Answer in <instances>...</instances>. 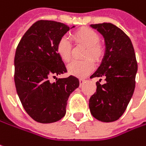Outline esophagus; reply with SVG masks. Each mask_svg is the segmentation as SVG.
<instances>
[{"label":"esophagus","instance_id":"esophagus-1","mask_svg":"<svg viewBox=\"0 0 146 146\" xmlns=\"http://www.w3.org/2000/svg\"><path fill=\"white\" fill-rule=\"evenodd\" d=\"M85 81H86V79H84V78L80 79V85H82Z\"/></svg>","mask_w":146,"mask_h":146}]
</instances>
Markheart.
I'll use <instances>...</instances> for the list:
<instances>
[{"instance_id":"b5f03b06","label":"heart","mask_w":146,"mask_h":146,"mask_svg":"<svg viewBox=\"0 0 146 146\" xmlns=\"http://www.w3.org/2000/svg\"><path fill=\"white\" fill-rule=\"evenodd\" d=\"M73 40L80 44L86 46L84 52V57L91 56L95 60L102 57L104 50L99 43L100 36L98 33L90 28H80L72 34ZM56 52L60 59L64 61H69L71 57V44L67 36L60 38L56 44ZM86 58L82 60H72L67 66L68 72L75 76L83 77L90 73L95 67L93 59Z\"/></svg>"}]
</instances>
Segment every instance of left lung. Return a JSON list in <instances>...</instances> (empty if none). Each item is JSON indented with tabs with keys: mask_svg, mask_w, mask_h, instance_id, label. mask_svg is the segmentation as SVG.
Here are the masks:
<instances>
[{
	"mask_svg": "<svg viewBox=\"0 0 146 146\" xmlns=\"http://www.w3.org/2000/svg\"><path fill=\"white\" fill-rule=\"evenodd\" d=\"M105 40L106 50L96 71L90 76L105 77L96 82V92L89 100L91 115L102 122L117 120L123 115L135 86L137 62L129 36L111 23L90 25Z\"/></svg>",
	"mask_w": 146,
	"mask_h": 146,
	"instance_id": "left-lung-1",
	"label": "left lung"
}]
</instances>
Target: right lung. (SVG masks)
Listing matches in <instances>:
<instances>
[{"instance_id": "1", "label": "right lung", "mask_w": 146, "mask_h": 146, "mask_svg": "<svg viewBox=\"0 0 146 146\" xmlns=\"http://www.w3.org/2000/svg\"><path fill=\"white\" fill-rule=\"evenodd\" d=\"M71 28L57 21H38L27 30L16 48V92L26 113L37 122L48 124L63 118L70 95L79 87L80 81L73 76L56 78L53 83L50 80L66 72L56 47Z\"/></svg>"}]
</instances>
